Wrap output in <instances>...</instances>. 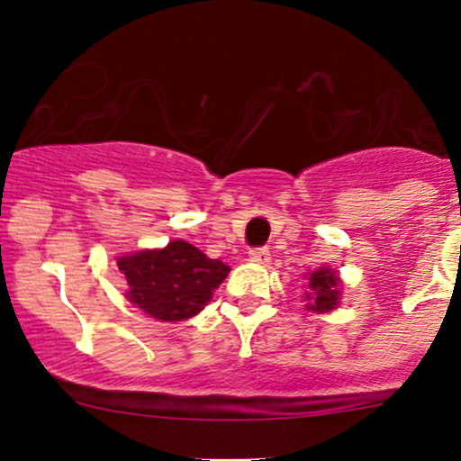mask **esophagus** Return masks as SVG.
Here are the masks:
<instances>
[{
  "label": "esophagus",
  "instance_id": "esophagus-1",
  "mask_svg": "<svg viewBox=\"0 0 461 461\" xmlns=\"http://www.w3.org/2000/svg\"><path fill=\"white\" fill-rule=\"evenodd\" d=\"M249 260H254V263L258 265H267L269 260H272V254H269L267 248H257L249 252Z\"/></svg>",
  "mask_w": 461,
  "mask_h": 461
}]
</instances>
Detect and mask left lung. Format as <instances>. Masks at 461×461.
I'll list each match as a JSON object with an SVG mask.
<instances>
[{"label": "left lung", "mask_w": 461, "mask_h": 461, "mask_svg": "<svg viewBox=\"0 0 461 461\" xmlns=\"http://www.w3.org/2000/svg\"><path fill=\"white\" fill-rule=\"evenodd\" d=\"M305 299L310 301L305 308L312 310V312H332L339 301H341V278H339V274L328 267H319L317 272L310 274Z\"/></svg>", "instance_id": "1"}]
</instances>
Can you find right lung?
<instances>
[{
    "label": "right lung",
    "instance_id": "1",
    "mask_svg": "<svg viewBox=\"0 0 461 461\" xmlns=\"http://www.w3.org/2000/svg\"><path fill=\"white\" fill-rule=\"evenodd\" d=\"M118 269L127 281V299L158 321L196 317L230 274V265L185 240L120 257Z\"/></svg>",
    "mask_w": 461,
    "mask_h": 461
}]
</instances>
